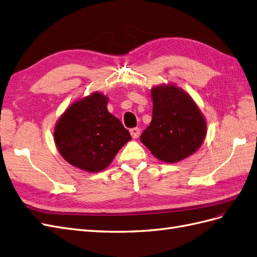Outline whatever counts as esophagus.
Here are the masks:
<instances>
[{
  "mask_svg": "<svg viewBox=\"0 0 257 257\" xmlns=\"http://www.w3.org/2000/svg\"><path fill=\"white\" fill-rule=\"evenodd\" d=\"M140 133H141V130L139 128L130 129V135H131V137L134 138V139H138V138H139V136H140Z\"/></svg>",
  "mask_w": 257,
  "mask_h": 257,
  "instance_id": "obj_1",
  "label": "esophagus"
}]
</instances>
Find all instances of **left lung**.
Segmentation results:
<instances>
[{
  "instance_id": "left-lung-1",
  "label": "left lung",
  "mask_w": 257,
  "mask_h": 257,
  "mask_svg": "<svg viewBox=\"0 0 257 257\" xmlns=\"http://www.w3.org/2000/svg\"><path fill=\"white\" fill-rule=\"evenodd\" d=\"M152 121L140 138L157 160L178 163L194 154L206 137L207 123L187 92L175 83L154 85Z\"/></svg>"
}]
</instances>
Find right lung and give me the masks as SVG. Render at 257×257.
<instances>
[{
	"label": "right lung",
	"mask_w": 257,
	"mask_h": 257,
	"mask_svg": "<svg viewBox=\"0 0 257 257\" xmlns=\"http://www.w3.org/2000/svg\"><path fill=\"white\" fill-rule=\"evenodd\" d=\"M108 97L93 92L71 103L54 127V142L63 159L88 173L109 166L131 140L129 131L107 109Z\"/></svg>",
	"instance_id": "obj_1"
}]
</instances>
